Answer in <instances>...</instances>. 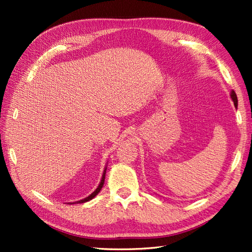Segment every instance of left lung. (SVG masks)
<instances>
[{
  "mask_svg": "<svg viewBox=\"0 0 252 252\" xmlns=\"http://www.w3.org/2000/svg\"><path fill=\"white\" fill-rule=\"evenodd\" d=\"M231 98L233 99V101H234V105H235V107H237V103H238V101H237V96H236V93H235L234 92V91H232V92H231Z\"/></svg>",
  "mask_w": 252,
  "mask_h": 252,
  "instance_id": "left-lung-1",
  "label": "left lung"
}]
</instances>
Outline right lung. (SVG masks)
I'll return each mask as SVG.
<instances>
[{"label": "right lung", "instance_id": "1", "mask_svg": "<svg viewBox=\"0 0 252 252\" xmlns=\"http://www.w3.org/2000/svg\"><path fill=\"white\" fill-rule=\"evenodd\" d=\"M106 170H107V167H105V170H104V172H103V176H101V180H100V182H99V184H98V186H97V189H96L92 194H91L90 196H88V197H85L84 199H81V200H78V201H74V202H70V203H83V202H87V201H90L91 199H93V198L98 194V192L100 191V189H101V187H103V185H104V183H105V175H106Z\"/></svg>", "mask_w": 252, "mask_h": 252}]
</instances>
